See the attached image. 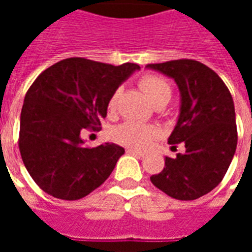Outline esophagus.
Wrapping results in <instances>:
<instances>
[{"label": "esophagus", "instance_id": "obj_1", "mask_svg": "<svg viewBox=\"0 0 252 252\" xmlns=\"http://www.w3.org/2000/svg\"><path fill=\"white\" fill-rule=\"evenodd\" d=\"M126 153L132 154V155H135V157H139V158H142V157H144V155H146V154L143 153V151H139V150H133V148H128V150H126Z\"/></svg>", "mask_w": 252, "mask_h": 252}]
</instances>
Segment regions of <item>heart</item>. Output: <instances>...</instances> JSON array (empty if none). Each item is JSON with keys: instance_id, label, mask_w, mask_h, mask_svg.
<instances>
[{"instance_id": "b5f03b06", "label": "heart", "mask_w": 252, "mask_h": 252, "mask_svg": "<svg viewBox=\"0 0 252 252\" xmlns=\"http://www.w3.org/2000/svg\"><path fill=\"white\" fill-rule=\"evenodd\" d=\"M139 86L142 89L147 98L153 102L154 106H162L166 105L173 95V88L164 78L154 74H147L140 78ZM117 99H119V92H115L108 99L106 109L108 113H115L117 109ZM158 135V129L153 126H143L137 123H124L116 126L112 132V137L115 142L120 143L123 146L131 148H144Z\"/></svg>"}]
</instances>
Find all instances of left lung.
Returning a JSON list of instances; mask_svg holds the SVG:
<instances>
[{
	"label": "left lung",
	"instance_id": "1",
	"mask_svg": "<svg viewBox=\"0 0 252 252\" xmlns=\"http://www.w3.org/2000/svg\"><path fill=\"white\" fill-rule=\"evenodd\" d=\"M147 67L174 78L180 88V119L169 143H184L186 148L175 158L166 157V167L150 180L173 198L197 200L221 182L236 150L232 95L216 72L193 59L151 63Z\"/></svg>",
	"mask_w": 252,
	"mask_h": 252
}]
</instances>
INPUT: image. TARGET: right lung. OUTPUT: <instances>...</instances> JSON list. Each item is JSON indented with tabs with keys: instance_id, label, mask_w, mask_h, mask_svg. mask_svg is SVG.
Segmentation results:
<instances>
[{
	"instance_id": "add662e5",
	"label": "right lung",
	"mask_w": 252,
	"mask_h": 252,
	"mask_svg": "<svg viewBox=\"0 0 252 252\" xmlns=\"http://www.w3.org/2000/svg\"><path fill=\"white\" fill-rule=\"evenodd\" d=\"M140 67L68 58L41 72L25 94L20 117L21 159L37 186L61 200H79L104 184L124 148L85 147L83 129H101L116 89Z\"/></svg>"
}]
</instances>
